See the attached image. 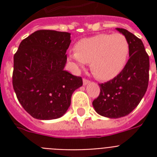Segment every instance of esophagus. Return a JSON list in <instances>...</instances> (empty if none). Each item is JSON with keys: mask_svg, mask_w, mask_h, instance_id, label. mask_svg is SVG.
Wrapping results in <instances>:
<instances>
[{"mask_svg": "<svg viewBox=\"0 0 157 157\" xmlns=\"http://www.w3.org/2000/svg\"><path fill=\"white\" fill-rule=\"evenodd\" d=\"M89 83H90V81H89V80H87V79H86V78L83 79V84L85 85V86H86V85H87V84H89Z\"/></svg>", "mask_w": 157, "mask_h": 157, "instance_id": "1", "label": "esophagus"}]
</instances>
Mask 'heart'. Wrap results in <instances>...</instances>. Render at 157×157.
I'll list each match as a JSON object with an SVG mask.
<instances>
[{"mask_svg": "<svg viewBox=\"0 0 157 157\" xmlns=\"http://www.w3.org/2000/svg\"><path fill=\"white\" fill-rule=\"evenodd\" d=\"M129 53V41L123 34L101 33L79 40L70 57L79 67L90 63L94 75L108 81L123 70Z\"/></svg>", "mask_w": 157, "mask_h": 157, "instance_id": "obj_1", "label": "heart"}]
</instances>
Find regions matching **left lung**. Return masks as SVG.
Wrapping results in <instances>:
<instances>
[{
    "mask_svg": "<svg viewBox=\"0 0 157 157\" xmlns=\"http://www.w3.org/2000/svg\"><path fill=\"white\" fill-rule=\"evenodd\" d=\"M117 30L129 41V59L117 76L99 84L100 94L93 101L96 112L109 118H119L129 114L142 100L149 81V56L143 41L126 29Z\"/></svg>",
    "mask_w": 157,
    "mask_h": 157,
    "instance_id": "left-lung-1",
    "label": "left lung"
}]
</instances>
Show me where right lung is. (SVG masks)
I'll use <instances>...</instances> for the list:
<instances>
[{
    "label": "right lung",
    "mask_w": 157,
    "mask_h": 157,
    "mask_svg": "<svg viewBox=\"0 0 157 157\" xmlns=\"http://www.w3.org/2000/svg\"><path fill=\"white\" fill-rule=\"evenodd\" d=\"M71 33L36 31L23 39L13 55L12 83L17 98L36 119L61 117L71 94L83 84L81 76L64 70Z\"/></svg>",
    "instance_id": "obj_1"
}]
</instances>
